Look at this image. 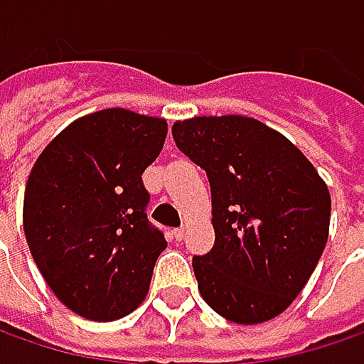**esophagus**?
<instances>
[{
    "instance_id": "esophagus-1",
    "label": "esophagus",
    "mask_w": 364,
    "mask_h": 364,
    "mask_svg": "<svg viewBox=\"0 0 364 364\" xmlns=\"http://www.w3.org/2000/svg\"><path fill=\"white\" fill-rule=\"evenodd\" d=\"M173 235H175V239H177V241H181L183 237H185V228H183V226H177V228H173Z\"/></svg>"
}]
</instances>
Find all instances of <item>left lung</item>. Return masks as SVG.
Instances as JSON below:
<instances>
[{
    "mask_svg": "<svg viewBox=\"0 0 364 364\" xmlns=\"http://www.w3.org/2000/svg\"><path fill=\"white\" fill-rule=\"evenodd\" d=\"M173 138L205 171L212 191L216 241L193 257L203 301L241 326L274 319L326 249L328 185L292 141L257 119H185L173 125Z\"/></svg>",
    "mask_w": 364,
    "mask_h": 364,
    "instance_id": "1",
    "label": "left lung"
}]
</instances>
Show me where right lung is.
I'll use <instances>...</instances> for the list:
<instances>
[{"label":"right lung","mask_w":364,"mask_h":364,"mask_svg":"<svg viewBox=\"0 0 364 364\" xmlns=\"http://www.w3.org/2000/svg\"><path fill=\"white\" fill-rule=\"evenodd\" d=\"M164 138V119L105 109L75 119L34 162L26 243L55 296L86 319H121L148 294L166 241L148 223L141 173Z\"/></svg>","instance_id":"1"}]
</instances>
